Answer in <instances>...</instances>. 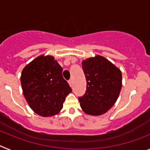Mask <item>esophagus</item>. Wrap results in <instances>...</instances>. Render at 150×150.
I'll list each match as a JSON object with an SVG mask.
<instances>
[{"label": "esophagus", "instance_id": "esophagus-1", "mask_svg": "<svg viewBox=\"0 0 150 150\" xmlns=\"http://www.w3.org/2000/svg\"><path fill=\"white\" fill-rule=\"evenodd\" d=\"M68 83H69V85H70V86H71V87L73 86V80H72V79H70V80L68 81Z\"/></svg>", "mask_w": 150, "mask_h": 150}]
</instances>
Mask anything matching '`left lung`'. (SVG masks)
Returning <instances> with one entry per match:
<instances>
[{
    "mask_svg": "<svg viewBox=\"0 0 150 150\" xmlns=\"http://www.w3.org/2000/svg\"><path fill=\"white\" fill-rule=\"evenodd\" d=\"M86 91L79 101L88 115L100 116L110 109L117 100L122 88V72L112 62L101 55L83 60Z\"/></svg>",
    "mask_w": 150,
    "mask_h": 150,
    "instance_id": "8db88e82",
    "label": "left lung"
}]
</instances>
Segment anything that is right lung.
I'll return each instance as SVG.
<instances>
[{"mask_svg": "<svg viewBox=\"0 0 150 150\" xmlns=\"http://www.w3.org/2000/svg\"><path fill=\"white\" fill-rule=\"evenodd\" d=\"M62 67L52 55H41L24 67L21 84L26 101L43 117L58 114L72 90L62 76Z\"/></svg>", "mask_w": 150, "mask_h": 150, "instance_id": "right-lung-1", "label": "right lung"}]
</instances>
